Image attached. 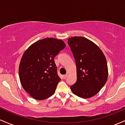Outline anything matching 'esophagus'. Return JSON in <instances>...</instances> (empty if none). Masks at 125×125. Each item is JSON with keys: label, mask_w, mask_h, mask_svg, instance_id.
I'll return each instance as SVG.
<instances>
[{"label": "esophagus", "mask_w": 125, "mask_h": 125, "mask_svg": "<svg viewBox=\"0 0 125 125\" xmlns=\"http://www.w3.org/2000/svg\"><path fill=\"white\" fill-rule=\"evenodd\" d=\"M67 74H65V75H64L62 76V78H63V79H65V78H67Z\"/></svg>", "instance_id": "1"}]
</instances>
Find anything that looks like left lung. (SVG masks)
<instances>
[{
  "mask_svg": "<svg viewBox=\"0 0 125 125\" xmlns=\"http://www.w3.org/2000/svg\"><path fill=\"white\" fill-rule=\"evenodd\" d=\"M77 68V80L70 87L74 94L90 98L104 86L108 77L106 57L97 45L82 36L68 40Z\"/></svg>",
  "mask_w": 125,
  "mask_h": 125,
  "instance_id": "8db88e82",
  "label": "left lung"
}]
</instances>
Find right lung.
I'll list each match as a JSON object with an SVG mask.
<instances>
[{
	"instance_id": "right-lung-1",
	"label": "right lung",
	"mask_w": 125,
	"mask_h": 125,
	"mask_svg": "<svg viewBox=\"0 0 125 125\" xmlns=\"http://www.w3.org/2000/svg\"><path fill=\"white\" fill-rule=\"evenodd\" d=\"M65 47L62 40L48 38L36 41L24 52L19 64V78L33 99L44 100L55 93L61 78L54 58Z\"/></svg>"
}]
</instances>
